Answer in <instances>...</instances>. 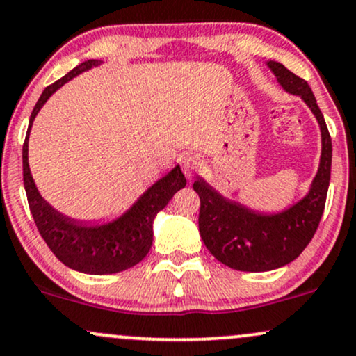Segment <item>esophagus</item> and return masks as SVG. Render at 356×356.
<instances>
[{
	"instance_id": "obj_1",
	"label": "esophagus",
	"mask_w": 356,
	"mask_h": 356,
	"mask_svg": "<svg viewBox=\"0 0 356 356\" xmlns=\"http://www.w3.org/2000/svg\"><path fill=\"white\" fill-rule=\"evenodd\" d=\"M181 170L186 177H193L200 170V158L196 154H186L181 161Z\"/></svg>"
}]
</instances>
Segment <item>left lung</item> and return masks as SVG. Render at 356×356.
Segmentation results:
<instances>
[{"mask_svg": "<svg viewBox=\"0 0 356 356\" xmlns=\"http://www.w3.org/2000/svg\"><path fill=\"white\" fill-rule=\"evenodd\" d=\"M266 66L280 86L300 96L318 121L321 156L308 193L285 210L266 213L227 198L202 177L193 183L202 203L198 228L204 246L229 268L254 273L282 268L307 248L323 215L332 173V138L310 85L282 63L268 61Z\"/></svg>", "mask_w": 356, "mask_h": 356, "instance_id": "1", "label": "left lung"}]
</instances>
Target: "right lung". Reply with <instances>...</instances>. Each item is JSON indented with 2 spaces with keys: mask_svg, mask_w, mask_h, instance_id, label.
<instances>
[{
  "mask_svg": "<svg viewBox=\"0 0 356 356\" xmlns=\"http://www.w3.org/2000/svg\"><path fill=\"white\" fill-rule=\"evenodd\" d=\"M103 61L88 60L71 70L53 85L46 86L29 118L23 145V181L28 204L38 232L63 265L79 273L111 275L131 268L148 254L153 243V221L178 190L185 188L186 178L179 165L153 183L118 218L106 223H91L63 215L38 191L28 163V140L33 121L54 91L83 71L99 66Z\"/></svg>",
  "mask_w": 356,
  "mask_h": 356,
  "instance_id": "add662e5",
  "label": "right lung"
}]
</instances>
